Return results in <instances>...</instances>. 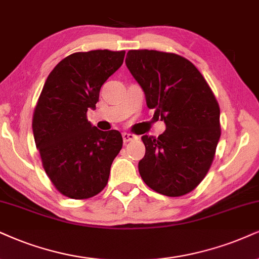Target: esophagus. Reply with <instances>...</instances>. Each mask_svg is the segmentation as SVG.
Returning <instances> with one entry per match:
<instances>
[{
  "mask_svg": "<svg viewBox=\"0 0 259 259\" xmlns=\"http://www.w3.org/2000/svg\"><path fill=\"white\" fill-rule=\"evenodd\" d=\"M122 139L124 144H126V143L132 142V140L137 139V137L135 135H132V133H122Z\"/></svg>",
  "mask_w": 259,
  "mask_h": 259,
  "instance_id": "1",
  "label": "esophagus"
}]
</instances>
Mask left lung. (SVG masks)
Returning <instances> with one entry per match:
<instances>
[{"instance_id":"obj_1","label":"left lung","mask_w":259,"mask_h":259,"mask_svg":"<svg viewBox=\"0 0 259 259\" xmlns=\"http://www.w3.org/2000/svg\"><path fill=\"white\" fill-rule=\"evenodd\" d=\"M126 66L142 86L148 107L165 123L157 138L142 137L140 177L164 196L190 193L211 167L221 136L215 95L196 66L178 54L130 50Z\"/></svg>"}]
</instances>
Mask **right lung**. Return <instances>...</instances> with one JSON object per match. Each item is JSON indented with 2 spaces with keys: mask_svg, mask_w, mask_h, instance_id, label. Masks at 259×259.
Returning a JSON list of instances; mask_svg holds the SVG:
<instances>
[{
  "mask_svg": "<svg viewBox=\"0 0 259 259\" xmlns=\"http://www.w3.org/2000/svg\"><path fill=\"white\" fill-rule=\"evenodd\" d=\"M124 52L91 50L65 57L48 75L32 117L41 165L54 186L72 199H88L107 186L122 148L119 131L88 121L101 86L120 68Z\"/></svg>",
  "mask_w": 259,
  "mask_h": 259,
  "instance_id": "add662e5",
  "label": "right lung"
}]
</instances>
